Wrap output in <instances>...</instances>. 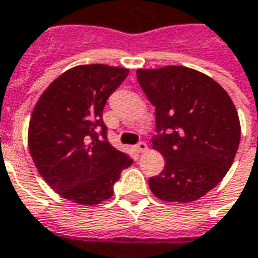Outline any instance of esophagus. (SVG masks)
Masks as SVG:
<instances>
[{"label": "esophagus", "mask_w": 258, "mask_h": 258, "mask_svg": "<svg viewBox=\"0 0 258 258\" xmlns=\"http://www.w3.org/2000/svg\"><path fill=\"white\" fill-rule=\"evenodd\" d=\"M135 149H137V152H141V154H142V152H145V151L148 149L147 142H144V141L138 142V144L135 145Z\"/></svg>", "instance_id": "34e87169"}]
</instances>
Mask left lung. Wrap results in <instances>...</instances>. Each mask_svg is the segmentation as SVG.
I'll return each mask as SVG.
<instances>
[{
  "label": "left lung",
  "mask_w": 258,
  "mask_h": 258,
  "mask_svg": "<svg viewBox=\"0 0 258 258\" xmlns=\"http://www.w3.org/2000/svg\"><path fill=\"white\" fill-rule=\"evenodd\" d=\"M137 78L155 106L152 148L165 169L149 177L156 197L191 203L225 177L240 142V123L232 99L208 75L180 66L138 70Z\"/></svg>",
  "instance_id": "left-lung-1"
}]
</instances>
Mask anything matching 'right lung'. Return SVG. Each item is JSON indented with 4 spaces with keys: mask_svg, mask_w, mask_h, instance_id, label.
I'll list each match as a JSON object with an SVG mask.
<instances>
[{
    "mask_svg": "<svg viewBox=\"0 0 258 258\" xmlns=\"http://www.w3.org/2000/svg\"><path fill=\"white\" fill-rule=\"evenodd\" d=\"M128 75L104 64L74 67L37 100L28 142L41 177L62 198L95 205L113 196L120 173L133 163L107 141L103 109Z\"/></svg>",
    "mask_w": 258,
    "mask_h": 258,
    "instance_id": "1",
    "label": "right lung"
}]
</instances>
